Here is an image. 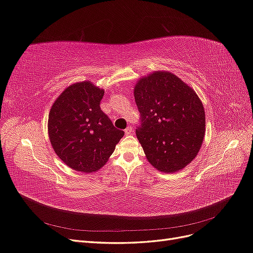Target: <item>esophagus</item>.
<instances>
[{
	"instance_id": "1",
	"label": "esophagus",
	"mask_w": 253,
	"mask_h": 253,
	"mask_svg": "<svg viewBox=\"0 0 253 253\" xmlns=\"http://www.w3.org/2000/svg\"><path fill=\"white\" fill-rule=\"evenodd\" d=\"M125 133H126V135H131V134L133 133L132 126H127V127L125 129Z\"/></svg>"
}]
</instances>
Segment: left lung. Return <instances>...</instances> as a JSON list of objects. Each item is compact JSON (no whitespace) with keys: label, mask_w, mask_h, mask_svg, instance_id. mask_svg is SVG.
Returning <instances> with one entry per match:
<instances>
[{"label":"left lung","mask_w":253,"mask_h":253,"mask_svg":"<svg viewBox=\"0 0 253 253\" xmlns=\"http://www.w3.org/2000/svg\"><path fill=\"white\" fill-rule=\"evenodd\" d=\"M140 113L136 135L148 162L160 172L174 173L197 155L205 136V110L200 97L170 72L156 71L134 87Z\"/></svg>","instance_id":"1"}]
</instances>
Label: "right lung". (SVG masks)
I'll return each mask as SVG.
<instances>
[{"label": "right lung", "instance_id": "add662e5", "mask_svg": "<svg viewBox=\"0 0 253 253\" xmlns=\"http://www.w3.org/2000/svg\"><path fill=\"white\" fill-rule=\"evenodd\" d=\"M104 89L90 81L74 83L52 103L48 137L58 157L72 169L93 173L113 154L125 132L100 110Z\"/></svg>", "mask_w": 253, "mask_h": 253}]
</instances>
